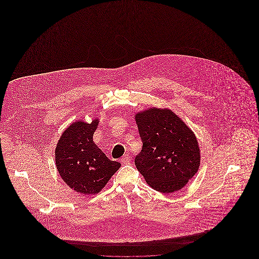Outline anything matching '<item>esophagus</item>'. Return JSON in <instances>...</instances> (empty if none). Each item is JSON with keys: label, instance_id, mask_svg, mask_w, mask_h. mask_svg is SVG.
I'll use <instances>...</instances> for the list:
<instances>
[{"label": "esophagus", "instance_id": "1", "mask_svg": "<svg viewBox=\"0 0 259 259\" xmlns=\"http://www.w3.org/2000/svg\"><path fill=\"white\" fill-rule=\"evenodd\" d=\"M121 162L123 164H129L131 162V157L129 155H124L123 157L121 158Z\"/></svg>", "mask_w": 259, "mask_h": 259}]
</instances>
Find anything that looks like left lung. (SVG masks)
Returning a JSON list of instances; mask_svg holds the SVG:
<instances>
[{
  "label": "left lung",
  "instance_id": "left-lung-1",
  "mask_svg": "<svg viewBox=\"0 0 259 259\" xmlns=\"http://www.w3.org/2000/svg\"><path fill=\"white\" fill-rule=\"evenodd\" d=\"M143 148L135 165L149 186L162 193L182 189L197 172L196 137L170 110L149 109L135 116Z\"/></svg>",
  "mask_w": 259,
  "mask_h": 259
}]
</instances>
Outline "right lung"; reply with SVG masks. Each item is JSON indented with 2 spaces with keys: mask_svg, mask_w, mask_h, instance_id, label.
<instances>
[{
  "mask_svg": "<svg viewBox=\"0 0 259 259\" xmlns=\"http://www.w3.org/2000/svg\"><path fill=\"white\" fill-rule=\"evenodd\" d=\"M98 119L76 121L62 134L55 150L56 167L63 181L81 194H95L108 184L120 163L109 159L93 142Z\"/></svg>",
  "mask_w": 259,
  "mask_h": 259,
  "instance_id": "obj_1",
  "label": "right lung"
}]
</instances>
